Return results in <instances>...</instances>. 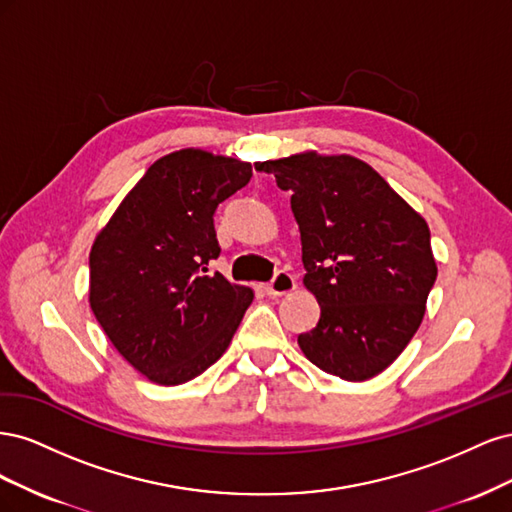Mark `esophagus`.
Returning <instances> with one entry per match:
<instances>
[{"label": "esophagus", "instance_id": "34e87169", "mask_svg": "<svg viewBox=\"0 0 512 512\" xmlns=\"http://www.w3.org/2000/svg\"><path fill=\"white\" fill-rule=\"evenodd\" d=\"M294 288H297V284H294V277L286 271H280L273 277V282L267 284L265 290L269 297H284V294L294 292Z\"/></svg>", "mask_w": 512, "mask_h": 512}]
</instances>
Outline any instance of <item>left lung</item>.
<instances>
[{
	"label": "left lung",
	"mask_w": 512,
	"mask_h": 512,
	"mask_svg": "<svg viewBox=\"0 0 512 512\" xmlns=\"http://www.w3.org/2000/svg\"><path fill=\"white\" fill-rule=\"evenodd\" d=\"M292 192L305 288L320 305L299 348L348 382L374 378L404 352L438 277L425 218L367 162L301 151L258 162Z\"/></svg>",
	"instance_id": "1"
}]
</instances>
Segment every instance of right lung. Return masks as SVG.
I'll return each mask as SVG.
<instances>
[{"mask_svg": "<svg viewBox=\"0 0 512 512\" xmlns=\"http://www.w3.org/2000/svg\"><path fill=\"white\" fill-rule=\"evenodd\" d=\"M252 177V164L205 149L153 162L96 235L89 305L138 374L177 386L232 342L254 290L209 273L220 256L213 213Z\"/></svg>", "mask_w": 512, "mask_h": 512, "instance_id": "1", "label": "right lung"}]
</instances>
